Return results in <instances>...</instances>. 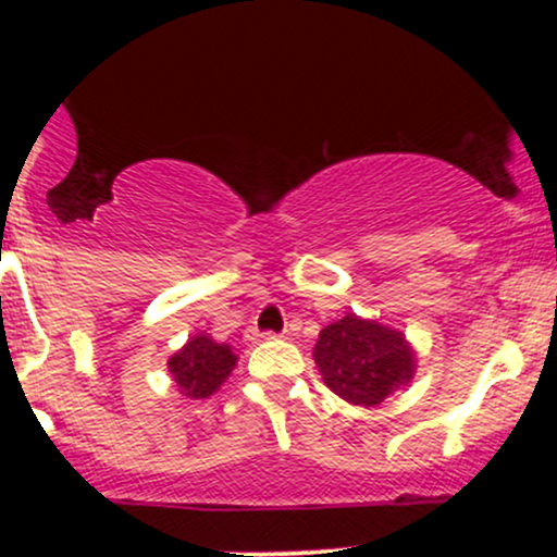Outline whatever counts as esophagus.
Returning <instances> with one entry per match:
<instances>
[{"label":"esophagus","instance_id":"34e87169","mask_svg":"<svg viewBox=\"0 0 557 557\" xmlns=\"http://www.w3.org/2000/svg\"><path fill=\"white\" fill-rule=\"evenodd\" d=\"M248 341H251V343H259V341H274V337H277V335H274V332H270V330H267V332H259V330H248Z\"/></svg>","mask_w":557,"mask_h":557}]
</instances>
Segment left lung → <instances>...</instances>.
<instances>
[{
    "mask_svg": "<svg viewBox=\"0 0 557 557\" xmlns=\"http://www.w3.org/2000/svg\"><path fill=\"white\" fill-rule=\"evenodd\" d=\"M314 361L332 393L354 406H376L417 369L400 332L348 314L319 332Z\"/></svg>",
    "mask_w": 557,
    "mask_h": 557,
    "instance_id": "left-lung-1",
    "label": "left lung"
}]
</instances>
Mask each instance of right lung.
<instances>
[{"label": "right lung", "mask_w": 557, "mask_h": 557, "mask_svg": "<svg viewBox=\"0 0 557 557\" xmlns=\"http://www.w3.org/2000/svg\"><path fill=\"white\" fill-rule=\"evenodd\" d=\"M235 354L225 343H214L212 337L198 335L183 345L170 359V374L175 376L177 387L188 398H207L222 382L227 380L235 367Z\"/></svg>", "instance_id": "1"}]
</instances>
